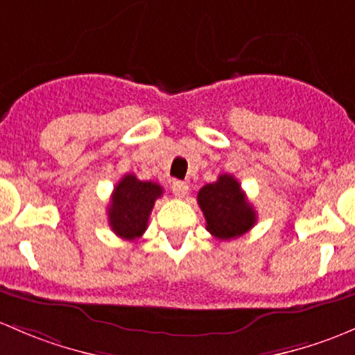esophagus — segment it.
Masks as SVG:
<instances>
[{"mask_svg":"<svg viewBox=\"0 0 355 355\" xmlns=\"http://www.w3.org/2000/svg\"><path fill=\"white\" fill-rule=\"evenodd\" d=\"M188 184L182 181H174L173 182V193L178 196V198H184L188 195Z\"/></svg>","mask_w":355,"mask_h":355,"instance_id":"34e87169","label":"esophagus"}]
</instances>
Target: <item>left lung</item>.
<instances>
[{"label":"left lung","mask_w":355,"mask_h":355,"mask_svg":"<svg viewBox=\"0 0 355 355\" xmlns=\"http://www.w3.org/2000/svg\"><path fill=\"white\" fill-rule=\"evenodd\" d=\"M207 231L222 241H231L250 231L257 222V211L248 202L239 181L231 174H222L215 182L198 191Z\"/></svg>","instance_id":"8db88e82"}]
</instances>
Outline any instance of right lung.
Instances as JSON below:
<instances>
[{
  "instance_id": "right-lung-1",
  "label": "right lung",
  "mask_w": 355,
  "mask_h": 355,
  "mask_svg": "<svg viewBox=\"0 0 355 355\" xmlns=\"http://www.w3.org/2000/svg\"><path fill=\"white\" fill-rule=\"evenodd\" d=\"M162 196V186L152 181H140L135 174H126L116 184L107 207L109 225L116 236L133 241L147 231L148 217L157 198Z\"/></svg>"
}]
</instances>
